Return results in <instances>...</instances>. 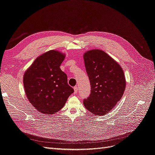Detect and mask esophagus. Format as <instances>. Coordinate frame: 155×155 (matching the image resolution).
Instances as JSON below:
<instances>
[{
    "mask_svg": "<svg viewBox=\"0 0 155 155\" xmlns=\"http://www.w3.org/2000/svg\"><path fill=\"white\" fill-rule=\"evenodd\" d=\"M78 87H74V92H75V94H77V93L78 92Z\"/></svg>",
    "mask_w": 155,
    "mask_h": 155,
    "instance_id": "obj_1",
    "label": "esophagus"
}]
</instances>
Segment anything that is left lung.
Here are the masks:
<instances>
[{"mask_svg":"<svg viewBox=\"0 0 155 155\" xmlns=\"http://www.w3.org/2000/svg\"><path fill=\"white\" fill-rule=\"evenodd\" d=\"M91 94L84 100L85 108L96 116L110 111L122 98L126 87L124 71L105 52L93 49L84 54Z\"/></svg>","mask_w":155,"mask_h":155,"instance_id":"left-lung-1","label":"left lung"}]
</instances>
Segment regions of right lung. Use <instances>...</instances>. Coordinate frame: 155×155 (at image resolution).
<instances>
[{
  "label": "right lung",
  "instance_id": "right-lung-1",
  "mask_svg": "<svg viewBox=\"0 0 155 155\" xmlns=\"http://www.w3.org/2000/svg\"><path fill=\"white\" fill-rule=\"evenodd\" d=\"M65 56L51 50L38 56L24 74L23 85L30 103L39 112L54 114L61 110L74 92L59 68Z\"/></svg>",
  "mask_w": 155,
  "mask_h": 155
}]
</instances>
